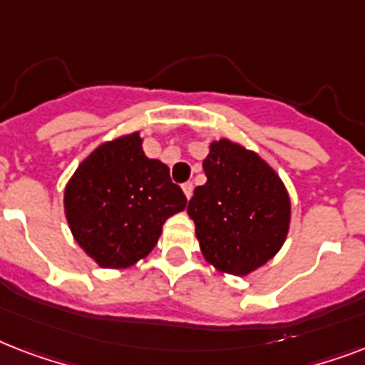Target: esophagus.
I'll return each mask as SVG.
<instances>
[{
	"mask_svg": "<svg viewBox=\"0 0 365 365\" xmlns=\"http://www.w3.org/2000/svg\"><path fill=\"white\" fill-rule=\"evenodd\" d=\"M182 189H183V193H185V197H187V199H191V195H193V183L185 182L182 185Z\"/></svg>",
	"mask_w": 365,
	"mask_h": 365,
	"instance_id": "1",
	"label": "esophagus"
}]
</instances>
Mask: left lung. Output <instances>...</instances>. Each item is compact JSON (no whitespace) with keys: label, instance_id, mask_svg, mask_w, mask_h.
I'll return each mask as SVG.
<instances>
[{"label":"left lung","instance_id":"left-lung-1","mask_svg":"<svg viewBox=\"0 0 365 365\" xmlns=\"http://www.w3.org/2000/svg\"><path fill=\"white\" fill-rule=\"evenodd\" d=\"M202 168L206 183L187 206L202 255L220 271L244 277L286 240L288 191L259 155L229 140L212 142Z\"/></svg>","mask_w":365,"mask_h":365}]
</instances>
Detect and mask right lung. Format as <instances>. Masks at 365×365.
<instances>
[{
  "label": "right lung",
  "mask_w": 365,
  "mask_h": 365,
  "mask_svg": "<svg viewBox=\"0 0 365 365\" xmlns=\"http://www.w3.org/2000/svg\"><path fill=\"white\" fill-rule=\"evenodd\" d=\"M185 205L168 166L145 157L138 132L94 149L64 191L71 233L106 269H125L145 257L163 223Z\"/></svg>",
  "instance_id": "1"
}]
</instances>
